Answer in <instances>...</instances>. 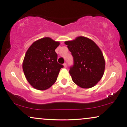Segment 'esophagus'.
Returning a JSON list of instances; mask_svg holds the SVG:
<instances>
[{"label": "esophagus", "instance_id": "1", "mask_svg": "<svg viewBox=\"0 0 127 127\" xmlns=\"http://www.w3.org/2000/svg\"><path fill=\"white\" fill-rule=\"evenodd\" d=\"M63 65H64V67H65V68H66L67 67V65L66 63H64Z\"/></svg>", "mask_w": 127, "mask_h": 127}]
</instances>
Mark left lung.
Instances as JSON below:
<instances>
[{"mask_svg":"<svg viewBox=\"0 0 127 127\" xmlns=\"http://www.w3.org/2000/svg\"><path fill=\"white\" fill-rule=\"evenodd\" d=\"M64 43L73 57V65L69 70L73 81L82 88L95 86L103 77L105 68V60L100 48L84 36Z\"/></svg>","mask_w":127,"mask_h":127,"instance_id":"obj_1","label":"left lung"}]
</instances>
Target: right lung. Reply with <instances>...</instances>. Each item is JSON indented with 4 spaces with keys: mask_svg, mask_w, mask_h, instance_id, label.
<instances>
[{
    "mask_svg": "<svg viewBox=\"0 0 127 127\" xmlns=\"http://www.w3.org/2000/svg\"><path fill=\"white\" fill-rule=\"evenodd\" d=\"M60 42L48 37L32 43L26 52L23 69L27 81L34 88L45 90L56 81L63 65L57 63L55 49Z\"/></svg>",
    "mask_w": 127,
    "mask_h": 127,
    "instance_id": "1",
    "label": "right lung"
}]
</instances>
